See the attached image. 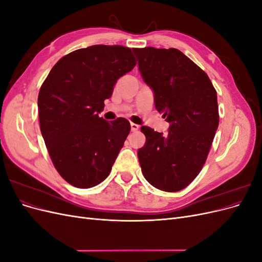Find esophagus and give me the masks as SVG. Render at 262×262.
<instances>
[{
	"instance_id": "1",
	"label": "esophagus",
	"mask_w": 262,
	"mask_h": 262,
	"mask_svg": "<svg viewBox=\"0 0 262 262\" xmlns=\"http://www.w3.org/2000/svg\"><path fill=\"white\" fill-rule=\"evenodd\" d=\"M139 128H140V126H139L137 123H133V122H131V131H132V132H136V131H138V130H139Z\"/></svg>"
}]
</instances>
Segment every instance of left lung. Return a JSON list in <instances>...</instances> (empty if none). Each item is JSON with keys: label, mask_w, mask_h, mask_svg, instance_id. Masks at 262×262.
I'll list each match as a JSON object with an SVG mask.
<instances>
[{"label": "left lung", "mask_w": 262, "mask_h": 262, "mask_svg": "<svg viewBox=\"0 0 262 262\" xmlns=\"http://www.w3.org/2000/svg\"><path fill=\"white\" fill-rule=\"evenodd\" d=\"M140 73L154 92L155 108L169 123L167 133L143 125L139 148L142 172L167 192L186 188L207 161L219 126L216 91L209 76L178 49L134 48Z\"/></svg>", "instance_id": "8db88e82"}]
</instances>
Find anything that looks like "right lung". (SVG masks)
Instances as JSON below:
<instances>
[{"mask_svg": "<svg viewBox=\"0 0 262 262\" xmlns=\"http://www.w3.org/2000/svg\"><path fill=\"white\" fill-rule=\"evenodd\" d=\"M130 48L96 45L61 58L38 95L40 131L61 177L77 188L104 181L130 133V122L98 114L119 77L136 67Z\"/></svg>", "mask_w": 262, "mask_h": 262, "instance_id": "add662e5", "label": "right lung"}]
</instances>
